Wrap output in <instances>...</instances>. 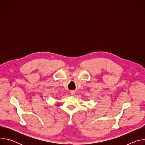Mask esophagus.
Instances as JSON below:
<instances>
[{
  "label": "esophagus",
  "instance_id": "34e87169",
  "mask_svg": "<svg viewBox=\"0 0 145 145\" xmlns=\"http://www.w3.org/2000/svg\"><path fill=\"white\" fill-rule=\"evenodd\" d=\"M71 94L72 95H74V91H71Z\"/></svg>",
  "mask_w": 145,
  "mask_h": 145
}]
</instances>
